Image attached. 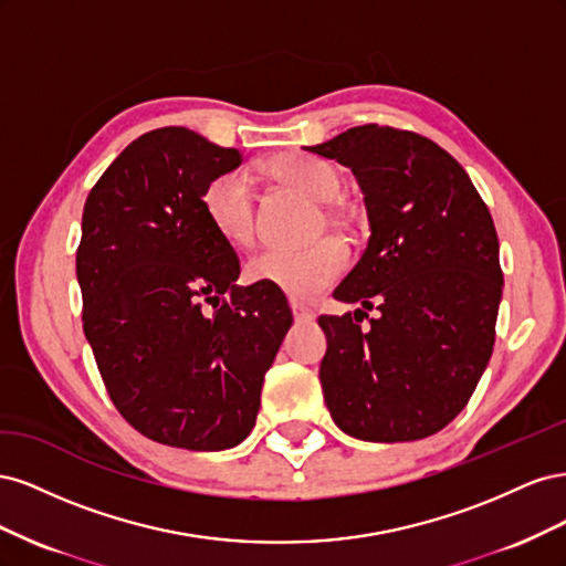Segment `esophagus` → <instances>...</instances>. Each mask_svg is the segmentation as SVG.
<instances>
[{"label":"esophagus","mask_w":566,"mask_h":566,"mask_svg":"<svg viewBox=\"0 0 566 566\" xmlns=\"http://www.w3.org/2000/svg\"><path fill=\"white\" fill-rule=\"evenodd\" d=\"M290 310H293V316H295L297 323H310V321H314V312L310 310V306H304L302 302L290 300Z\"/></svg>","instance_id":"34e87169"}]
</instances>
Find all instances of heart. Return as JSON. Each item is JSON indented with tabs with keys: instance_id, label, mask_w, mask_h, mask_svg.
<instances>
[{
	"instance_id": "obj_1",
	"label": "heart",
	"mask_w": 566,
	"mask_h": 566,
	"mask_svg": "<svg viewBox=\"0 0 566 566\" xmlns=\"http://www.w3.org/2000/svg\"><path fill=\"white\" fill-rule=\"evenodd\" d=\"M264 172L295 188L312 202L323 205L321 217L339 233L352 231V217L333 200L342 191L339 169L310 153H279L264 163ZM202 212L227 243L243 248L254 235V191L245 172L229 169L217 175L202 191ZM347 266V252L337 241H321L306 250H264L245 264V279L276 287L293 300H312L335 283Z\"/></svg>"
}]
</instances>
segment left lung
<instances>
[{
	"mask_svg": "<svg viewBox=\"0 0 566 566\" xmlns=\"http://www.w3.org/2000/svg\"><path fill=\"white\" fill-rule=\"evenodd\" d=\"M349 167L370 238L333 297L361 310L321 316V387L335 424L361 441L443 430L489 364L503 297L499 235L465 169L420 134L364 125L304 148ZM381 312L368 329L357 314Z\"/></svg>",
	"mask_w": 566,
	"mask_h": 566,
	"instance_id": "8db88e82",
	"label": "left lung"
}]
</instances>
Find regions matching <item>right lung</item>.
I'll return each mask as SVG.
<instances>
[{"label": "right lung", "instance_id": "add662e5", "mask_svg": "<svg viewBox=\"0 0 566 566\" xmlns=\"http://www.w3.org/2000/svg\"><path fill=\"white\" fill-rule=\"evenodd\" d=\"M241 163L186 127L153 129L84 202V335L119 416L165 447L241 443L293 325L281 290L235 283V250L202 212L205 186Z\"/></svg>", "mask_w": 566, "mask_h": 566}]
</instances>
